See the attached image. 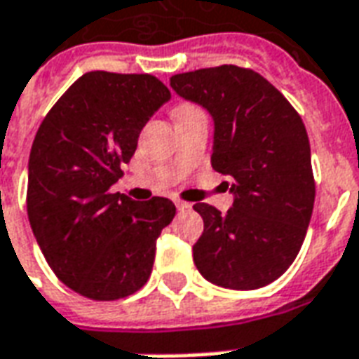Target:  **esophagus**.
I'll return each instance as SVG.
<instances>
[{
  "instance_id": "esophagus-1",
  "label": "esophagus",
  "mask_w": 359,
  "mask_h": 359,
  "mask_svg": "<svg viewBox=\"0 0 359 359\" xmlns=\"http://www.w3.org/2000/svg\"><path fill=\"white\" fill-rule=\"evenodd\" d=\"M175 205L179 211H188V209H192V203H188V201H182V200H175Z\"/></svg>"
}]
</instances>
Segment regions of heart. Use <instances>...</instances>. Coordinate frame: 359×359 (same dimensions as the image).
Here are the masks:
<instances>
[{
    "instance_id": "heart-1",
    "label": "heart",
    "mask_w": 359,
    "mask_h": 359,
    "mask_svg": "<svg viewBox=\"0 0 359 359\" xmlns=\"http://www.w3.org/2000/svg\"><path fill=\"white\" fill-rule=\"evenodd\" d=\"M196 110H200V108H196L194 104H179V106H175L172 114H188V112H196Z\"/></svg>"
}]
</instances>
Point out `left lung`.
<instances>
[{"label":"left lung","instance_id":"obj_1","mask_svg":"<svg viewBox=\"0 0 359 359\" xmlns=\"http://www.w3.org/2000/svg\"><path fill=\"white\" fill-rule=\"evenodd\" d=\"M171 87L213 116L211 165L230 179L226 188L236 196L226 213L194 205L203 219L194 262L219 287H264L293 264L314 209L306 127L287 98L251 68L184 72L172 76Z\"/></svg>","mask_w":359,"mask_h":359}]
</instances>
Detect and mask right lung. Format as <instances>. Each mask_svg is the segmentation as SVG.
Segmentation results:
<instances>
[{
  "label": "right lung",
  "mask_w": 359,
  "mask_h": 359,
  "mask_svg": "<svg viewBox=\"0 0 359 359\" xmlns=\"http://www.w3.org/2000/svg\"><path fill=\"white\" fill-rule=\"evenodd\" d=\"M171 93L150 74L87 72L41 121L28 163L32 232L58 280L91 301L137 293L152 274L171 200L110 192L146 121Z\"/></svg>",
  "instance_id": "add662e5"
}]
</instances>
